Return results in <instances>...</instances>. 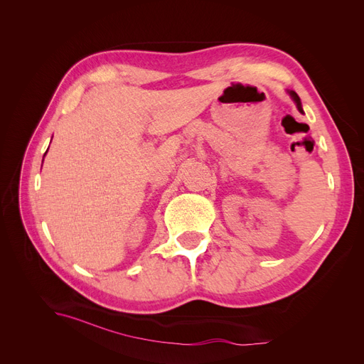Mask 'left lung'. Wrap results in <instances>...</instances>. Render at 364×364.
Masks as SVG:
<instances>
[{
	"label": "left lung",
	"instance_id": "1",
	"mask_svg": "<svg viewBox=\"0 0 364 364\" xmlns=\"http://www.w3.org/2000/svg\"><path fill=\"white\" fill-rule=\"evenodd\" d=\"M289 94L291 95V98L294 100V103H296L297 109H299V112H304V111H302V105H301V98H299V95H297V94H296V92H293V91H290Z\"/></svg>",
	"mask_w": 364,
	"mask_h": 364
}]
</instances>
